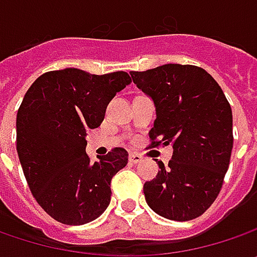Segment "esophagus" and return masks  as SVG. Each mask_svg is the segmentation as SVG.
<instances>
[{"label":"esophagus","instance_id":"1","mask_svg":"<svg viewBox=\"0 0 257 257\" xmlns=\"http://www.w3.org/2000/svg\"><path fill=\"white\" fill-rule=\"evenodd\" d=\"M128 159H130V162L133 164H137V163H142L143 162V156L139 153H130V156H128Z\"/></svg>","mask_w":257,"mask_h":257}]
</instances>
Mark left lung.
<instances>
[{
  "mask_svg": "<svg viewBox=\"0 0 257 257\" xmlns=\"http://www.w3.org/2000/svg\"><path fill=\"white\" fill-rule=\"evenodd\" d=\"M130 74L156 105V120L149 133L152 147L173 146L169 167L159 162L156 179L144 183L146 202L166 219H196L219 196L229 169L230 104L212 75L196 65L164 64Z\"/></svg>",
  "mask_w": 257,
  "mask_h": 257,
  "instance_id": "1",
  "label": "left lung"
}]
</instances>
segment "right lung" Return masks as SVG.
I'll return each mask as SVG.
<instances>
[{
	"label": "right lung",
	"instance_id": "1",
	"mask_svg": "<svg viewBox=\"0 0 257 257\" xmlns=\"http://www.w3.org/2000/svg\"><path fill=\"white\" fill-rule=\"evenodd\" d=\"M130 83L124 71L95 75L64 68L40 75L25 93L17 113V153L35 200L57 222L85 224L108 207L110 183L128 153L115 147L91 162L85 136Z\"/></svg>",
	"mask_w": 257,
	"mask_h": 257
}]
</instances>
